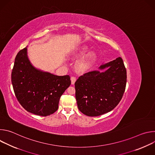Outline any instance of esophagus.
Wrapping results in <instances>:
<instances>
[{"label": "esophagus", "mask_w": 155, "mask_h": 155, "mask_svg": "<svg viewBox=\"0 0 155 155\" xmlns=\"http://www.w3.org/2000/svg\"><path fill=\"white\" fill-rule=\"evenodd\" d=\"M71 83L72 84H74L75 81H76V77H71Z\"/></svg>", "instance_id": "1"}]
</instances>
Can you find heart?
Segmentation results:
<instances>
[{
    "instance_id": "obj_1",
    "label": "heart",
    "mask_w": 155,
    "mask_h": 155,
    "mask_svg": "<svg viewBox=\"0 0 155 155\" xmlns=\"http://www.w3.org/2000/svg\"><path fill=\"white\" fill-rule=\"evenodd\" d=\"M85 50H86V48L83 47L80 50L79 53H82L85 51ZM96 58V54L93 52L86 54L78 61L77 64V68L81 71H84L89 69L93 65V64Z\"/></svg>"
}]
</instances>
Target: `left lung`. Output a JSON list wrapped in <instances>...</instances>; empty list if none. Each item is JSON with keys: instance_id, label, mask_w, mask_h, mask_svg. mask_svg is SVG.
I'll list each match as a JSON object with an SVG mask.
<instances>
[{"instance_id": "left-lung-1", "label": "left lung", "mask_w": 155, "mask_h": 155, "mask_svg": "<svg viewBox=\"0 0 155 155\" xmlns=\"http://www.w3.org/2000/svg\"><path fill=\"white\" fill-rule=\"evenodd\" d=\"M104 69L106 71H102ZM126 70L121 58L102 64L99 70L80 76L75 83L78 108L85 115L97 117L112 110L125 91Z\"/></svg>"}]
</instances>
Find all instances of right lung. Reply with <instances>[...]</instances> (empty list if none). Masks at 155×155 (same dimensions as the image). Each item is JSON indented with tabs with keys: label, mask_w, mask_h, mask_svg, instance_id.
Returning a JSON list of instances; mask_svg holds the SVG:
<instances>
[{
	"label": "right lung",
	"mask_w": 155,
	"mask_h": 155,
	"mask_svg": "<svg viewBox=\"0 0 155 155\" xmlns=\"http://www.w3.org/2000/svg\"><path fill=\"white\" fill-rule=\"evenodd\" d=\"M12 83L22 107L30 113L46 117L58 110L60 97L71 81L69 75L58 76L34 68L28 59L26 47L15 58Z\"/></svg>",
	"instance_id": "obj_1"
}]
</instances>
